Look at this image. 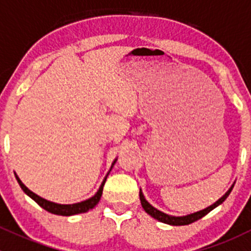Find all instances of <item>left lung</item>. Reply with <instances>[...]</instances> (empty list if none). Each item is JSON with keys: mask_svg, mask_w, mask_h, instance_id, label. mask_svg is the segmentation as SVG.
Instances as JSON below:
<instances>
[{"mask_svg": "<svg viewBox=\"0 0 251 251\" xmlns=\"http://www.w3.org/2000/svg\"><path fill=\"white\" fill-rule=\"evenodd\" d=\"M232 189H233V186L231 187V188L228 189V192H227L226 194H225L222 198H220L219 201H216L215 204L210 205L209 207H206V209L201 210V211H198V212H194V214H191V215H187V216H181V217H176V216H170V215L168 214H164V212L159 211L158 209H155L154 206H151V204L148 203V201L144 199L143 194H142V192H140V199H141V204H142V207L144 209V211L147 212L148 215H151V217H154L155 220H158V221L160 222H164V224H168V225H173V226H184V225H189L192 224V222H196L198 221L199 219H201V217H204L205 215L209 214L211 210H214L215 207L219 206L220 204L224 203L225 201H226L227 197L229 196V193L232 192Z\"/></svg>", "mask_w": 251, "mask_h": 251, "instance_id": "1", "label": "left lung"}]
</instances>
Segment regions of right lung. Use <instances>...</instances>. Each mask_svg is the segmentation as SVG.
<instances>
[{"instance_id":"right-lung-1","label":"right lung","mask_w":251,"mask_h":251,"mask_svg":"<svg viewBox=\"0 0 251 251\" xmlns=\"http://www.w3.org/2000/svg\"><path fill=\"white\" fill-rule=\"evenodd\" d=\"M114 164H115V161L113 163V165ZM16 178H17L18 183H19V186L22 187L23 191H24L25 193L30 197V198L34 199V201H36L40 206L44 207L46 211L50 212V214H54V215H62V216H72V215L82 214V212L88 211V210L93 209V207L98 204L100 197H102L103 186H104L107 177H105L104 181L102 182V184H100L98 192L92 197V198L87 199V201H81V203L72 204V205H62V204H55V203H52V201H46V199L41 198V197H39L37 194H35L34 192L30 191L29 188H26V187H25V184L20 181L19 177H18L17 175H16Z\"/></svg>"}]
</instances>
